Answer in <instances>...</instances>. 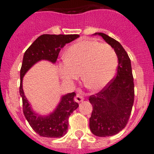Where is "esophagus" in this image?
Here are the masks:
<instances>
[{"instance_id":"1","label":"esophagus","mask_w":154,"mask_h":154,"mask_svg":"<svg viewBox=\"0 0 154 154\" xmlns=\"http://www.w3.org/2000/svg\"><path fill=\"white\" fill-rule=\"evenodd\" d=\"M83 100H84V98L81 93L76 94V96L75 97V101L77 102V103H81V102H82Z\"/></svg>"}]
</instances>
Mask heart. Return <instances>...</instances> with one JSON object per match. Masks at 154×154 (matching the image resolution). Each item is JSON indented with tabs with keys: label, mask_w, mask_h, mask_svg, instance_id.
<instances>
[{
	"label": "heart",
	"mask_w": 154,
	"mask_h": 154,
	"mask_svg": "<svg viewBox=\"0 0 154 154\" xmlns=\"http://www.w3.org/2000/svg\"><path fill=\"white\" fill-rule=\"evenodd\" d=\"M65 59L59 64V73L66 82L79 77L88 89L99 91L112 79L117 69L118 59L112 48L97 41L76 42L65 51Z\"/></svg>",
	"instance_id": "obj_1"
}]
</instances>
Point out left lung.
Returning a JSON list of instances; mask_svg holds the SVG:
<instances>
[{
	"instance_id": "obj_1",
	"label": "left lung",
	"mask_w": 154,
	"mask_h": 154,
	"mask_svg": "<svg viewBox=\"0 0 154 154\" xmlns=\"http://www.w3.org/2000/svg\"><path fill=\"white\" fill-rule=\"evenodd\" d=\"M101 36L115 51L118 58L116 77L104 89L89 97L92 112L89 128L97 137H110L117 134L126 126L134 101V83L131 62L119 42L101 32Z\"/></svg>"
}]
</instances>
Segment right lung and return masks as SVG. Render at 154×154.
I'll list each match as a JSON object with an SVG mask.
<instances>
[{"mask_svg":"<svg viewBox=\"0 0 154 154\" xmlns=\"http://www.w3.org/2000/svg\"><path fill=\"white\" fill-rule=\"evenodd\" d=\"M79 35H42L31 45L23 57L20 71V95L22 98L23 112L31 128L41 137L59 138L66 134L69 126V117L78 108L74 100L75 92L62 96L60 102L52 112L48 115L38 114L33 110L23 90L24 75L37 62L46 60L55 64L61 48L68 43L78 38Z\"/></svg>","mask_w":154,"mask_h":154,"instance_id":"1","label":"right lung"}]
</instances>
